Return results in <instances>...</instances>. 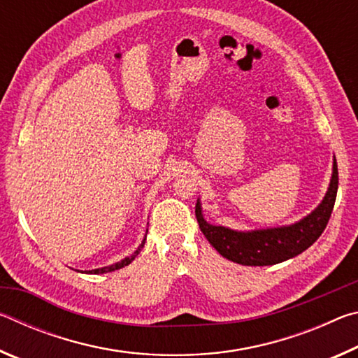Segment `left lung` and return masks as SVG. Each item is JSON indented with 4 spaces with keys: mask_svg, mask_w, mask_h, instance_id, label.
<instances>
[{
    "mask_svg": "<svg viewBox=\"0 0 358 358\" xmlns=\"http://www.w3.org/2000/svg\"><path fill=\"white\" fill-rule=\"evenodd\" d=\"M338 192V164L333 161L330 187L322 203L305 220L287 227L235 232L222 226H211L203 220L201 205H196V217L205 238L222 257L240 265H275L299 256L316 241L329 224Z\"/></svg>",
    "mask_w": 358,
    "mask_h": 358,
    "instance_id": "left-lung-1",
    "label": "left lung"
}]
</instances>
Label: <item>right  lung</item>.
Instances as JSON below:
<instances>
[{"instance_id": "1", "label": "right lung", "mask_w": 358, "mask_h": 358, "mask_svg": "<svg viewBox=\"0 0 358 358\" xmlns=\"http://www.w3.org/2000/svg\"><path fill=\"white\" fill-rule=\"evenodd\" d=\"M143 245H145V238H143V241H142V245L137 248V251L132 254L131 257H126V259H123L121 260V262H118V264H115V265H108V266H104V268H96V270H90V271H87V273H93V275H99V273H107V271H113V270H120V268H123V266H126V265H129L132 260H134V257L137 256L138 252L142 251V248H143Z\"/></svg>"}]
</instances>
